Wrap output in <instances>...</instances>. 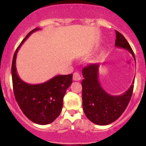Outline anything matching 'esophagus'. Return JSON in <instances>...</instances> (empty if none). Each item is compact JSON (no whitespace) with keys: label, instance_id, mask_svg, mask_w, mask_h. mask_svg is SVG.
<instances>
[{"label":"esophagus","instance_id":"esophagus-1","mask_svg":"<svg viewBox=\"0 0 146 146\" xmlns=\"http://www.w3.org/2000/svg\"><path fill=\"white\" fill-rule=\"evenodd\" d=\"M73 80H76V81H78V80H81V77H80L79 73L75 72V73H73Z\"/></svg>","mask_w":146,"mask_h":146}]
</instances>
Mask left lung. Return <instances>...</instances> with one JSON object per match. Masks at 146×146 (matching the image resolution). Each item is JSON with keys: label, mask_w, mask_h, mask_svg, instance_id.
<instances>
[{"label": "left lung", "mask_w": 146, "mask_h": 146, "mask_svg": "<svg viewBox=\"0 0 146 146\" xmlns=\"http://www.w3.org/2000/svg\"><path fill=\"white\" fill-rule=\"evenodd\" d=\"M115 46L125 48L131 54L136 61L134 53L124 36L116 31ZM82 99L83 111L88 119L95 124L104 126L112 123L123 114L127 107L133 90L134 80L127 91L120 95L107 93L100 83L99 65L90 64L82 70Z\"/></svg>", "instance_id": "left-lung-1"}]
</instances>
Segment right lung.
Instances as JSON below:
<instances>
[{
    "instance_id": "obj_1",
    "label": "right lung",
    "mask_w": 146,
    "mask_h": 146,
    "mask_svg": "<svg viewBox=\"0 0 146 146\" xmlns=\"http://www.w3.org/2000/svg\"><path fill=\"white\" fill-rule=\"evenodd\" d=\"M35 28L25 36L16 49L12 62V79L15 98L23 114L34 123L46 125L59 116L64 97L71 85L73 75H58L40 84H29L23 81L17 73L16 58L19 48L31 34L39 30Z\"/></svg>"
}]
</instances>
